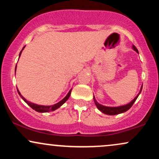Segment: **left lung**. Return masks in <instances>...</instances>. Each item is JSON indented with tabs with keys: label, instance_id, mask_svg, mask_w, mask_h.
<instances>
[{
	"label": "left lung",
	"instance_id": "8db88e82",
	"mask_svg": "<svg viewBox=\"0 0 159 159\" xmlns=\"http://www.w3.org/2000/svg\"><path fill=\"white\" fill-rule=\"evenodd\" d=\"M133 49H134V51L137 53H138V49L134 45H133L132 46ZM142 87H143V86H141V88H140V90L139 92V93L137 95V96L135 98H134V99L132 100V102H130L129 104H127V105H123V106H119V107H107V106H104V105H100V104H98L97 102L95 100V97L93 96V99H94V102H95V104H96V107H97V108L100 111H102V112L104 113V114H107V115H116V114H122V113H124L125 112V111H127L129 110V108H130L132 106L133 104L134 103V102L136 101V99L138 98V96H139V94L140 93V92H141L142 90Z\"/></svg>",
	"mask_w": 159,
	"mask_h": 159
}]
</instances>
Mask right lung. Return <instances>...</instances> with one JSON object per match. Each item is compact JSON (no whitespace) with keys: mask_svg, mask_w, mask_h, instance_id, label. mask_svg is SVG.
<instances>
[{"mask_svg":"<svg viewBox=\"0 0 159 159\" xmlns=\"http://www.w3.org/2000/svg\"><path fill=\"white\" fill-rule=\"evenodd\" d=\"M25 47H24V48H25ZM24 48H22V50L24 49ZM22 50H21V52H20L19 57H20V55H21V52H22ZM16 66L15 72H16ZM17 91H18V93H19V94L20 95V96H21V97L22 98V99L24 100V101H25V102H26V103L27 104V105H29V106L31 107V108L34 109V110H35L36 111H37V112L45 113V112H49V111H55L56 109L59 108V107H61V105H63V104H64V103L66 102L67 100H68V98H69V96H70L71 92H72V89H71V90H69V92L68 93V94H67L66 96V97H65L64 98H63V99H62L61 102H58V103L55 104V105H49V106H45V105H36V104H34V103H32V102H30L27 101V99H25V98H24L22 96H21V93H20V92L19 91V90H17Z\"/></svg>","mask_w":159,"mask_h":159,"instance_id":"1","label":"right lung"}]
</instances>
